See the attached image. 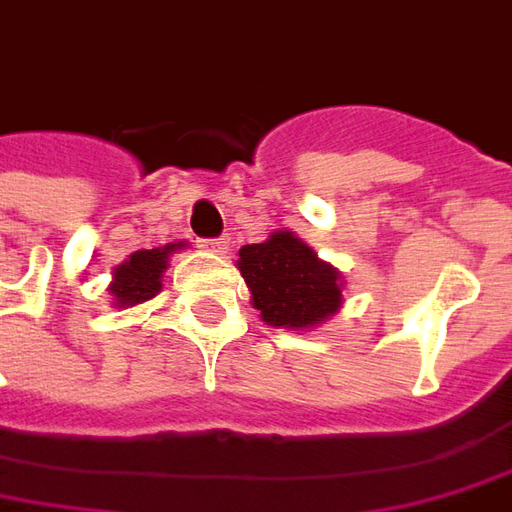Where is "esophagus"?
<instances>
[{"label":"esophagus","mask_w":512,"mask_h":512,"mask_svg":"<svg viewBox=\"0 0 512 512\" xmlns=\"http://www.w3.org/2000/svg\"><path fill=\"white\" fill-rule=\"evenodd\" d=\"M205 249H213V252H219V255H227V249H230V238H213V241H205Z\"/></svg>","instance_id":"1"}]
</instances>
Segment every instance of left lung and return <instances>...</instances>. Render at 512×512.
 <instances>
[{
    "label": "left lung",
    "mask_w": 512,
    "mask_h": 512,
    "mask_svg": "<svg viewBox=\"0 0 512 512\" xmlns=\"http://www.w3.org/2000/svg\"><path fill=\"white\" fill-rule=\"evenodd\" d=\"M235 266L268 327L316 330L343 307L341 271L291 230L271 232L263 244L241 246Z\"/></svg>",
    "instance_id": "8db88e82"
}]
</instances>
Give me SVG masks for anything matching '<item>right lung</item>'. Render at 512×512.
Masks as SVG:
<instances>
[{"label":"right lung","instance_id":"right-lung-1","mask_svg":"<svg viewBox=\"0 0 512 512\" xmlns=\"http://www.w3.org/2000/svg\"><path fill=\"white\" fill-rule=\"evenodd\" d=\"M180 249H188V244L174 241L157 249H138L113 268L110 271L113 277L107 285V291L113 296V307L127 310V307H138L155 299L157 293L163 291V274L171 266V255Z\"/></svg>","mask_w":512,"mask_h":512}]
</instances>
